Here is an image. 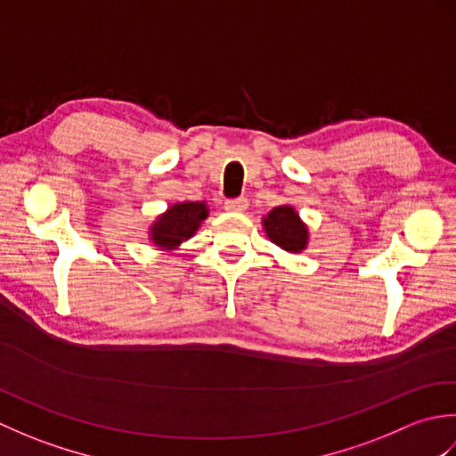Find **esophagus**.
Here are the masks:
<instances>
[{
	"mask_svg": "<svg viewBox=\"0 0 456 456\" xmlns=\"http://www.w3.org/2000/svg\"><path fill=\"white\" fill-rule=\"evenodd\" d=\"M248 208V200L247 198H233L225 201V209L227 211H245Z\"/></svg>",
	"mask_w": 456,
	"mask_h": 456,
	"instance_id": "1",
	"label": "esophagus"
}]
</instances>
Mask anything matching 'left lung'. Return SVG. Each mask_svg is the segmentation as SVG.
Instances as JSON below:
<instances>
[{"label":"left lung","instance_id":"1","mask_svg":"<svg viewBox=\"0 0 456 456\" xmlns=\"http://www.w3.org/2000/svg\"><path fill=\"white\" fill-rule=\"evenodd\" d=\"M263 229L274 245L286 253H304L309 243L307 225L294 206H278L263 217Z\"/></svg>","mask_w":456,"mask_h":456}]
</instances>
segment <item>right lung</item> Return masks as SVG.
Returning <instances> with one entry per match:
<instances>
[{"instance_id": "right-lung-1", "label": "right lung", "mask_w": 456, "mask_h": 456, "mask_svg": "<svg viewBox=\"0 0 456 456\" xmlns=\"http://www.w3.org/2000/svg\"><path fill=\"white\" fill-rule=\"evenodd\" d=\"M209 208L206 201H180L154 219L149 227V240L160 250H176L183 240L191 239L201 223L208 219Z\"/></svg>"}]
</instances>
